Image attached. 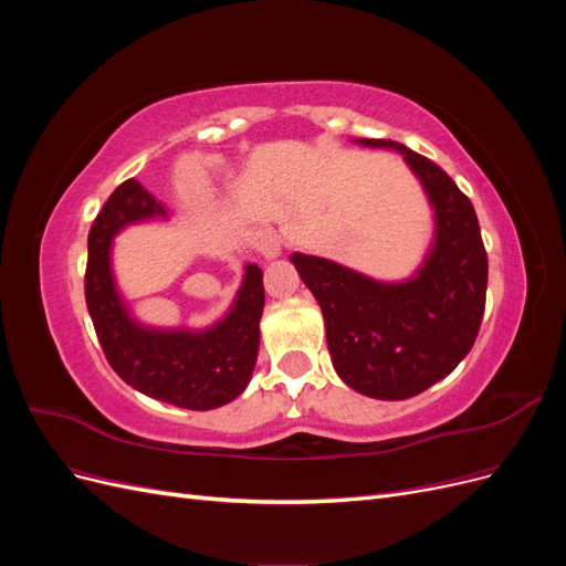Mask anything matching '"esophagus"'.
Returning a JSON list of instances; mask_svg holds the SVG:
<instances>
[{
  "instance_id": "esophagus-1",
  "label": "esophagus",
  "mask_w": 566,
  "mask_h": 566,
  "mask_svg": "<svg viewBox=\"0 0 566 566\" xmlns=\"http://www.w3.org/2000/svg\"><path fill=\"white\" fill-rule=\"evenodd\" d=\"M252 245L260 250L266 260H271V256H276L279 252H281V241H279V235L273 233V231H269V229H260V231H254L252 233Z\"/></svg>"
}]
</instances>
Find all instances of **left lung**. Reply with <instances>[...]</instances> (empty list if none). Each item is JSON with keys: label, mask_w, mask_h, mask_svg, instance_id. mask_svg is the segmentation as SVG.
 Masks as SVG:
<instances>
[{"label": "left lung", "mask_w": 566, "mask_h": 566, "mask_svg": "<svg viewBox=\"0 0 566 566\" xmlns=\"http://www.w3.org/2000/svg\"><path fill=\"white\" fill-rule=\"evenodd\" d=\"M420 179L437 219L434 245L413 279L378 283L347 266L295 252L323 318L337 375L373 399L401 401L439 382L474 345L486 306L489 256L470 198L420 153L385 139Z\"/></svg>", "instance_id": "1"}]
</instances>
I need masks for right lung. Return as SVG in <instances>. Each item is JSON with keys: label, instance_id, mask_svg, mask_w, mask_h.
<instances>
[{"label": "right lung", "instance_id": "right-lung-1", "mask_svg": "<svg viewBox=\"0 0 566 566\" xmlns=\"http://www.w3.org/2000/svg\"><path fill=\"white\" fill-rule=\"evenodd\" d=\"M167 214L146 188L127 179L96 214L87 238L84 300L111 368L134 389L188 410H210L233 401L248 382L260 349L264 312L262 269L250 264L233 310L205 333L148 331L134 323L111 273L113 235L132 221Z\"/></svg>", "mask_w": 566, "mask_h": 566}]
</instances>
